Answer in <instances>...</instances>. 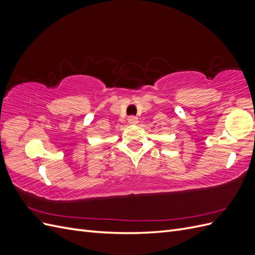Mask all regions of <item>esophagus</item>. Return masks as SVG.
I'll list each match as a JSON object with an SVG mask.
<instances>
[{"label": "esophagus", "instance_id": "34e87169", "mask_svg": "<svg viewBox=\"0 0 255 255\" xmlns=\"http://www.w3.org/2000/svg\"><path fill=\"white\" fill-rule=\"evenodd\" d=\"M128 122L129 123V125L135 126V125H137V123H138V118L135 117V116H129L128 119Z\"/></svg>", "mask_w": 255, "mask_h": 255}]
</instances>
